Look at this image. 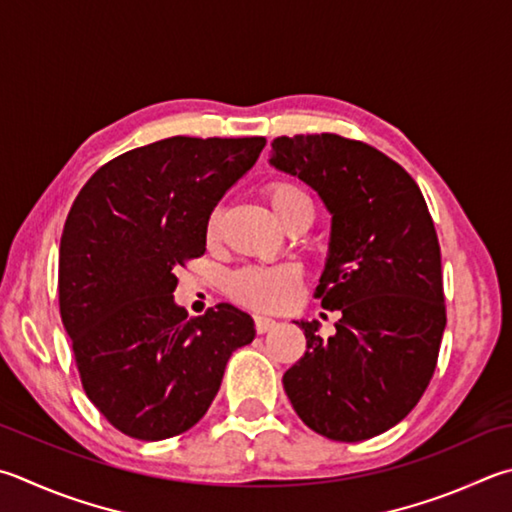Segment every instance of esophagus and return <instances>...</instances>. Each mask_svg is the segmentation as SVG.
<instances>
[{"label": "esophagus", "instance_id": "obj_1", "mask_svg": "<svg viewBox=\"0 0 512 512\" xmlns=\"http://www.w3.org/2000/svg\"><path fill=\"white\" fill-rule=\"evenodd\" d=\"M277 327V322L273 318H266V315H255V331L259 336H264V333L273 331Z\"/></svg>", "mask_w": 512, "mask_h": 512}]
</instances>
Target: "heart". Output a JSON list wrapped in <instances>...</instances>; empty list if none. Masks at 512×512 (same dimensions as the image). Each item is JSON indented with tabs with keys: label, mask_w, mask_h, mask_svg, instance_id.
I'll list each match as a JSON object with an SVG mask.
<instances>
[{
	"label": "heart",
	"mask_w": 512,
	"mask_h": 512,
	"mask_svg": "<svg viewBox=\"0 0 512 512\" xmlns=\"http://www.w3.org/2000/svg\"><path fill=\"white\" fill-rule=\"evenodd\" d=\"M266 197L271 201L282 226L288 219L306 215L313 219V201L302 185L288 179H275L266 185ZM224 206H215L206 217L203 235L208 241L219 237ZM302 268L291 262L268 266H244L228 277V293L235 302L255 311H282L291 306L300 291Z\"/></svg>",
	"instance_id": "obj_1"
}]
</instances>
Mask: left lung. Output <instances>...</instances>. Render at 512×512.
<instances>
[{"label": "left lung", "instance_id": "obj_1", "mask_svg": "<svg viewBox=\"0 0 512 512\" xmlns=\"http://www.w3.org/2000/svg\"><path fill=\"white\" fill-rule=\"evenodd\" d=\"M271 163L318 190L333 215L313 297L336 336L304 329L282 383L313 432L358 443L401 423L434 376L445 329L441 248L416 181L376 147L338 134L277 136Z\"/></svg>", "mask_w": 512, "mask_h": 512}]
</instances>
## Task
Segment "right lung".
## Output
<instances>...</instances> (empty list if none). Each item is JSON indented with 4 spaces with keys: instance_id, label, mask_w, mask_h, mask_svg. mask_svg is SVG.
<instances>
[{
    "instance_id": "right-lung-1",
    "label": "right lung",
    "mask_w": 512,
    "mask_h": 512,
    "mask_svg": "<svg viewBox=\"0 0 512 512\" xmlns=\"http://www.w3.org/2000/svg\"><path fill=\"white\" fill-rule=\"evenodd\" d=\"M264 136H172L98 167L60 241V315L82 389L138 441L188 432L217 396L250 315L217 304L188 318L176 271L206 253V217L255 165Z\"/></svg>"
}]
</instances>
